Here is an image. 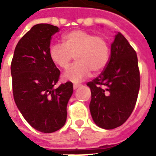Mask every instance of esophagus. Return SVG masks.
Returning a JSON list of instances; mask_svg holds the SVG:
<instances>
[{"label": "esophagus", "instance_id": "34e87169", "mask_svg": "<svg viewBox=\"0 0 156 156\" xmlns=\"http://www.w3.org/2000/svg\"><path fill=\"white\" fill-rule=\"evenodd\" d=\"M81 86V84H77V83H75V84H73V88L74 89H77L78 88H79Z\"/></svg>", "mask_w": 156, "mask_h": 156}]
</instances>
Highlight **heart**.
Here are the masks:
<instances>
[{
	"instance_id": "heart-1",
	"label": "heart",
	"mask_w": 156,
	"mask_h": 156,
	"mask_svg": "<svg viewBox=\"0 0 156 156\" xmlns=\"http://www.w3.org/2000/svg\"><path fill=\"white\" fill-rule=\"evenodd\" d=\"M63 44L54 43L49 48V57L61 68H67L75 56L76 62L63 74L68 81L78 83L88 77L91 71L98 73L107 66L110 48L107 40L91 32L74 30L62 37Z\"/></svg>"
}]
</instances>
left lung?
<instances>
[{
	"mask_svg": "<svg viewBox=\"0 0 156 156\" xmlns=\"http://www.w3.org/2000/svg\"><path fill=\"white\" fill-rule=\"evenodd\" d=\"M87 85L91 90L90 113L98 127L113 129L127 120L137 101L140 76L136 52L120 32L111 44L106 68Z\"/></svg>",
	"mask_w": 156,
	"mask_h": 156,
	"instance_id": "8db88e82",
	"label": "left lung"
}]
</instances>
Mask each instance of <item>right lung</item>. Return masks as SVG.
Here are the masks:
<instances>
[{"instance_id": "1", "label": "right lung", "mask_w": 156, "mask_h": 156, "mask_svg": "<svg viewBox=\"0 0 156 156\" xmlns=\"http://www.w3.org/2000/svg\"><path fill=\"white\" fill-rule=\"evenodd\" d=\"M59 31L50 24H37L20 39L11 65L14 100L32 127L42 133L60 129L67 119L71 82L57 84L60 71L49 57L51 36Z\"/></svg>"}]
</instances>
